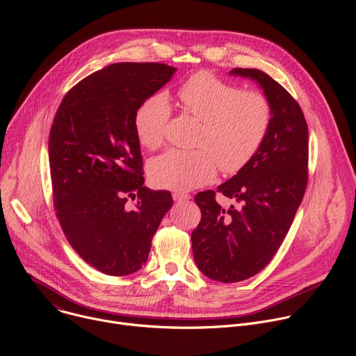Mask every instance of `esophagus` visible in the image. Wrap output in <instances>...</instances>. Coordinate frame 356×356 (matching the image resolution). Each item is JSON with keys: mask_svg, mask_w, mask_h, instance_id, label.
I'll return each instance as SVG.
<instances>
[{"mask_svg": "<svg viewBox=\"0 0 356 356\" xmlns=\"http://www.w3.org/2000/svg\"><path fill=\"white\" fill-rule=\"evenodd\" d=\"M191 197L188 194H184V193H173V200L177 201V202H183V201H187L190 200Z\"/></svg>", "mask_w": 356, "mask_h": 356, "instance_id": "obj_1", "label": "esophagus"}]
</instances>
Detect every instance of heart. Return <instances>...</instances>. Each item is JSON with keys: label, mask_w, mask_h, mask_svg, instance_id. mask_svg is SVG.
<instances>
[{"label": "heart", "mask_w": 356, "mask_h": 356, "mask_svg": "<svg viewBox=\"0 0 356 356\" xmlns=\"http://www.w3.org/2000/svg\"><path fill=\"white\" fill-rule=\"evenodd\" d=\"M184 115L201 122L195 150L169 149L150 159L147 175L156 187L191 190L210 183L217 169L236 173L255 156L272 124V107L265 94L224 81L210 72H198L177 88ZM172 108L163 94L146 98L135 113L139 143L159 147L166 138Z\"/></svg>", "instance_id": "b5f03b06"}]
</instances>
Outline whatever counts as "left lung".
Returning a JSON list of instances; mask_svg holds the SVG:
<instances>
[{"mask_svg":"<svg viewBox=\"0 0 356 356\" xmlns=\"http://www.w3.org/2000/svg\"><path fill=\"white\" fill-rule=\"evenodd\" d=\"M231 74L258 81L272 107V124L255 156L217 188L235 206H220L213 190L194 197L201 211L191 232L194 261L202 275L222 283L255 276L272 261L309 180V128L297 101L258 69L236 67Z\"/></svg>","mask_w":356,"mask_h":356,"instance_id":"obj_1","label":"left lung"}]
</instances>
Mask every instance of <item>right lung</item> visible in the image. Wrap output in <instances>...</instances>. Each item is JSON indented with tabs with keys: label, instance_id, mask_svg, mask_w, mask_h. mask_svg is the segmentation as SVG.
Here are the masks:
<instances>
[{
	"label": "right lung",
	"instance_id": "obj_1",
	"mask_svg": "<svg viewBox=\"0 0 356 356\" xmlns=\"http://www.w3.org/2000/svg\"><path fill=\"white\" fill-rule=\"evenodd\" d=\"M163 63H115L72 87L49 134L54 206L79 255L110 276L131 275L147 261L166 190L143 186L134 118L139 106L175 74ZM129 197L136 199L134 209Z\"/></svg>",
	"mask_w": 356,
	"mask_h": 356
}]
</instances>
